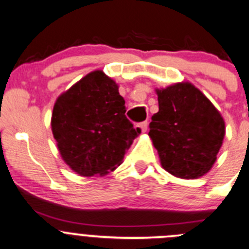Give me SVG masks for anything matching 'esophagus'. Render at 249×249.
<instances>
[{
    "label": "esophagus",
    "instance_id": "obj_1",
    "mask_svg": "<svg viewBox=\"0 0 249 249\" xmlns=\"http://www.w3.org/2000/svg\"><path fill=\"white\" fill-rule=\"evenodd\" d=\"M139 127H140L141 132H142V133H145L146 130H147V127H148V122H147V121H143V122H141V124H139Z\"/></svg>",
    "mask_w": 249,
    "mask_h": 249
}]
</instances>
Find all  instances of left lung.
Wrapping results in <instances>:
<instances>
[{
	"label": "left lung",
	"instance_id": "obj_1",
	"mask_svg": "<svg viewBox=\"0 0 249 249\" xmlns=\"http://www.w3.org/2000/svg\"><path fill=\"white\" fill-rule=\"evenodd\" d=\"M159 111L149 133L161 166L176 177L209 172L223 141L224 121L213 103L190 83L157 90Z\"/></svg>",
	"mask_w": 249,
	"mask_h": 249
}]
</instances>
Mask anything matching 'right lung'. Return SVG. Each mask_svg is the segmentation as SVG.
I'll use <instances>...</instances> for the list:
<instances>
[{"label": "right lung", "mask_w": 249, "mask_h": 249, "mask_svg": "<svg viewBox=\"0 0 249 249\" xmlns=\"http://www.w3.org/2000/svg\"><path fill=\"white\" fill-rule=\"evenodd\" d=\"M51 124L64 161L84 177L115 170L141 133L125 116L117 84L102 71L87 74L58 97Z\"/></svg>", "instance_id": "1"}]
</instances>
